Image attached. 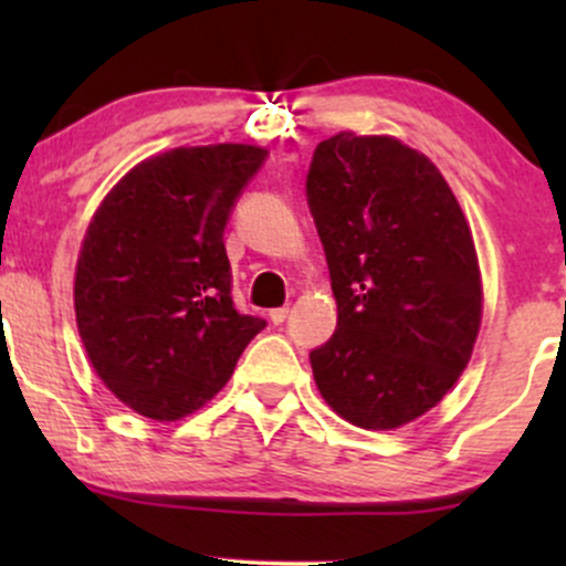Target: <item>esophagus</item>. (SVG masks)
Segmentation results:
<instances>
[{
    "label": "esophagus",
    "mask_w": 566,
    "mask_h": 566,
    "mask_svg": "<svg viewBox=\"0 0 566 566\" xmlns=\"http://www.w3.org/2000/svg\"><path fill=\"white\" fill-rule=\"evenodd\" d=\"M287 314H290V308H274V311H271V314H269V319L274 322V324H282L284 319H287Z\"/></svg>",
    "instance_id": "34e87169"
}]
</instances>
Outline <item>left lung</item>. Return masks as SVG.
I'll use <instances>...</instances> for the list:
<instances>
[{
    "label": "left lung",
    "instance_id": "obj_1",
    "mask_svg": "<svg viewBox=\"0 0 566 566\" xmlns=\"http://www.w3.org/2000/svg\"><path fill=\"white\" fill-rule=\"evenodd\" d=\"M305 191L337 303L335 335L311 350L316 388L350 426L412 423L450 394L482 327L469 220L439 167L394 135L322 140Z\"/></svg>",
    "mask_w": 566,
    "mask_h": 566
}]
</instances>
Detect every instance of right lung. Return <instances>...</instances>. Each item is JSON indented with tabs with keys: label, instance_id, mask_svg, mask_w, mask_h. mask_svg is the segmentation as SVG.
Listing matches in <instances>:
<instances>
[{
	"label": "right lung",
	"instance_id": "right-lung-1",
	"mask_svg": "<svg viewBox=\"0 0 566 566\" xmlns=\"http://www.w3.org/2000/svg\"><path fill=\"white\" fill-rule=\"evenodd\" d=\"M265 154L212 143L143 159L84 231L76 329L103 386L143 418L170 423L205 407L265 327L233 308L223 244L233 199Z\"/></svg>",
	"mask_w": 566,
	"mask_h": 566
}]
</instances>
